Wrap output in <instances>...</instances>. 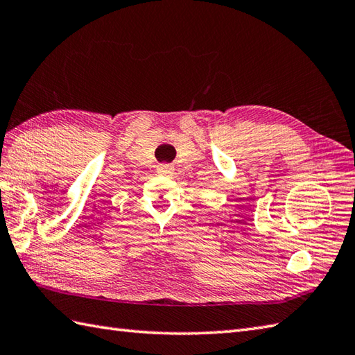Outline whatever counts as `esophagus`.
Returning <instances> with one entry per match:
<instances>
[{"label":"esophagus","instance_id":"obj_1","mask_svg":"<svg viewBox=\"0 0 355 355\" xmlns=\"http://www.w3.org/2000/svg\"><path fill=\"white\" fill-rule=\"evenodd\" d=\"M157 171L163 175H172V172H174V166H172V164H169V163H163V164H159Z\"/></svg>","mask_w":355,"mask_h":355}]
</instances>
